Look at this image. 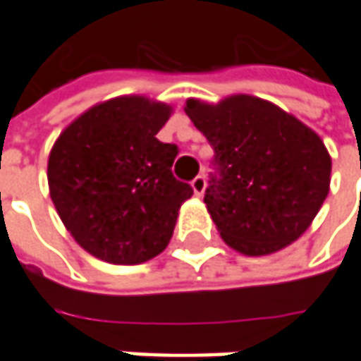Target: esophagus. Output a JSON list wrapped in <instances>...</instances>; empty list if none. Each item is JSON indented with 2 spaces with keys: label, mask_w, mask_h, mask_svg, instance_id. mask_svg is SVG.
<instances>
[{
  "label": "esophagus",
  "mask_w": 361,
  "mask_h": 361,
  "mask_svg": "<svg viewBox=\"0 0 361 361\" xmlns=\"http://www.w3.org/2000/svg\"><path fill=\"white\" fill-rule=\"evenodd\" d=\"M192 190H193V193H195V195H204V192H205V178H204V176H197V178H193Z\"/></svg>",
  "instance_id": "esophagus-1"
}]
</instances>
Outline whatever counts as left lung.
<instances>
[{
  "label": "left lung",
  "instance_id": "8db88e82",
  "mask_svg": "<svg viewBox=\"0 0 361 361\" xmlns=\"http://www.w3.org/2000/svg\"><path fill=\"white\" fill-rule=\"evenodd\" d=\"M183 109L216 154L204 202L221 240L243 255L295 242L328 197L331 157L322 137L255 95L190 97Z\"/></svg>",
  "mask_w": 361,
  "mask_h": 361
}]
</instances>
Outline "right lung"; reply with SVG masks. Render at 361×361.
<instances>
[{
    "label": "right lung",
    "mask_w": 361,
    "mask_h": 361,
    "mask_svg": "<svg viewBox=\"0 0 361 361\" xmlns=\"http://www.w3.org/2000/svg\"><path fill=\"white\" fill-rule=\"evenodd\" d=\"M173 107L145 95L95 104L59 133L49 195L71 238L107 264L159 255L193 190L171 173L178 147L157 140Z\"/></svg>",
    "instance_id": "add662e5"
}]
</instances>
